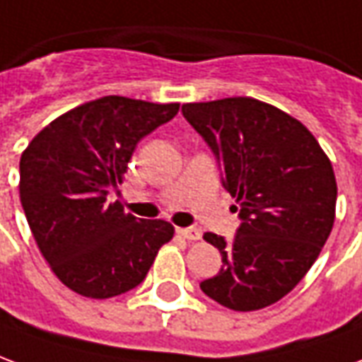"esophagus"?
Wrapping results in <instances>:
<instances>
[{
    "label": "esophagus",
    "instance_id": "esophagus-1",
    "mask_svg": "<svg viewBox=\"0 0 362 362\" xmlns=\"http://www.w3.org/2000/svg\"><path fill=\"white\" fill-rule=\"evenodd\" d=\"M177 234L183 235L185 240H189V242H197V240H201L202 232L199 230V228H177Z\"/></svg>",
    "mask_w": 362,
    "mask_h": 362
}]
</instances>
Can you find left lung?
<instances>
[{
	"label": "left lung",
	"instance_id": "left-lung-1",
	"mask_svg": "<svg viewBox=\"0 0 362 362\" xmlns=\"http://www.w3.org/2000/svg\"><path fill=\"white\" fill-rule=\"evenodd\" d=\"M181 111L216 156L242 218L234 242L204 234L222 269L201 291L235 312L271 306L304 279L329 238L332 161L300 120L259 99L226 97Z\"/></svg>",
	"mask_w": 362,
	"mask_h": 362
}]
</instances>
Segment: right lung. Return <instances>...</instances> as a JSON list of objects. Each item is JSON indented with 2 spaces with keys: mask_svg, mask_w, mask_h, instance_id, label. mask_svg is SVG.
<instances>
[{
  "mask_svg": "<svg viewBox=\"0 0 362 362\" xmlns=\"http://www.w3.org/2000/svg\"><path fill=\"white\" fill-rule=\"evenodd\" d=\"M179 103L107 95L64 112L19 161V197L38 250L68 288L112 298L142 283L175 228L142 220L107 194L122 183L136 144Z\"/></svg>",
  "mask_w": 362,
  "mask_h": 362,
  "instance_id": "1",
  "label": "right lung"
}]
</instances>
